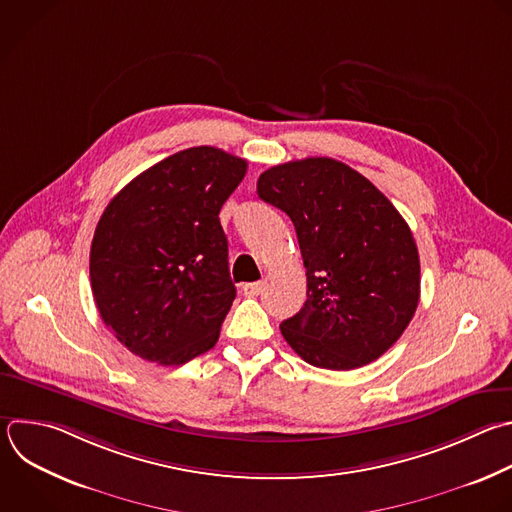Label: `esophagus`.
Listing matches in <instances>:
<instances>
[{"mask_svg": "<svg viewBox=\"0 0 512 512\" xmlns=\"http://www.w3.org/2000/svg\"><path fill=\"white\" fill-rule=\"evenodd\" d=\"M263 281H255V283H245L243 285V293L247 295V297H257L261 291H263Z\"/></svg>", "mask_w": 512, "mask_h": 512, "instance_id": "obj_1", "label": "esophagus"}]
</instances>
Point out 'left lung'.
<instances>
[{"label":"left lung","instance_id":"1","mask_svg":"<svg viewBox=\"0 0 512 512\" xmlns=\"http://www.w3.org/2000/svg\"><path fill=\"white\" fill-rule=\"evenodd\" d=\"M257 195L293 223L307 299L279 327L315 368L356 370L388 352L420 301V257L396 207L348 164L311 156L267 168Z\"/></svg>","mask_w":512,"mask_h":512}]
</instances>
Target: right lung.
I'll list each match as a JSON object with an SVG mask.
<instances>
[{"instance_id": "1", "label": "right lung", "mask_w": 512, "mask_h": 512, "mask_svg": "<svg viewBox=\"0 0 512 512\" xmlns=\"http://www.w3.org/2000/svg\"><path fill=\"white\" fill-rule=\"evenodd\" d=\"M245 173L247 160L193 146L144 170L104 209L92 295L134 356L181 366L217 344L237 295L219 213Z\"/></svg>"}]
</instances>
